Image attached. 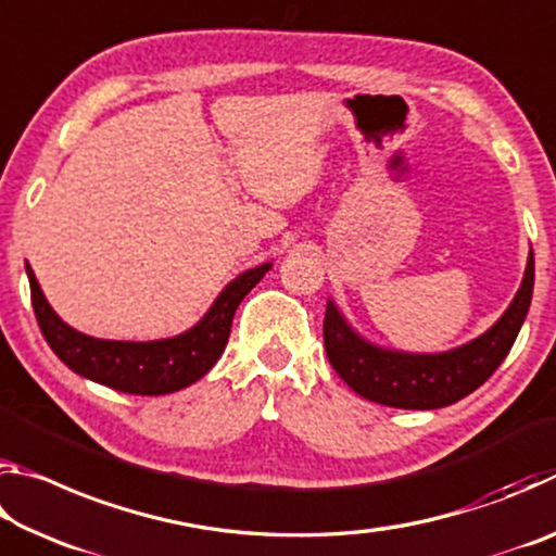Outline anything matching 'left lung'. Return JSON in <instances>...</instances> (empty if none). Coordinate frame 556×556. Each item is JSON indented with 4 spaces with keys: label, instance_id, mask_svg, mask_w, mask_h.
Segmentation results:
<instances>
[{
    "label": "left lung",
    "instance_id": "8db88e82",
    "mask_svg": "<svg viewBox=\"0 0 556 556\" xmlns=\"http://www.w3.org/2000/svg\"><path fill=\"white\" fill-rule=\"evenodd\" d=\"M534 255L530 250L522 285L503 316L473 341L444 353L394 351L368 341L351 326L333 299L326 304L324 343L333 370L361 397L397 409L448 407L481 388L510 353L530 312Z\"/></svg>",
    "mask_w": 556,
    "mask_h": 556
}]
</instances>
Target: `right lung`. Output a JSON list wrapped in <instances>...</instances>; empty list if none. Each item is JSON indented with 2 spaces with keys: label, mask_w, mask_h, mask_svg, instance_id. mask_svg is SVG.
I'll list each match as a JSON object with an SVG mask.
<instances>
[{
  "label": "right lung",
  "mask_w": 556,
  "mask_h": 556,
  "mask_svg": "<svg viewBox=\"0 0 556 556\" xmlns=\"http://www.w3.org/2000/svg\"><path fill=\"white\" fill-rule=\"evenodd\" d=\"M271 269V262L240 271L225 285L208 312L188 331L159 341H108L75 331L53 312L39 279L26 262L36 321L51 351L73 372L127 394H172L208 372L223 355L230 338L232 316L240 301Z\"/></svg>",
  "instance_id": "right-lung-1"
}]
</instances>
